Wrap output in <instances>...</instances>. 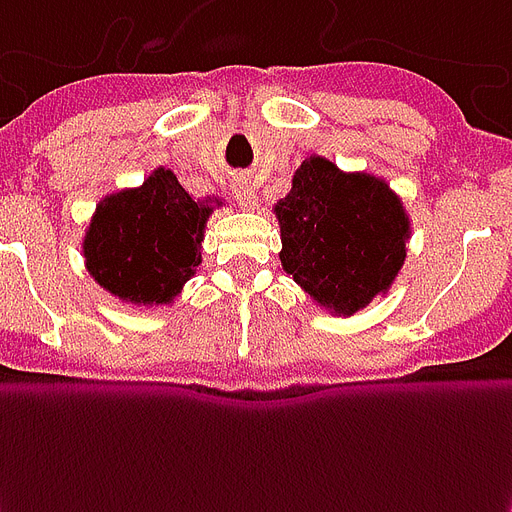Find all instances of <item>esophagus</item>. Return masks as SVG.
I'll return each instance as SVG.
<instances>
[{
  "label": "esophagus",
  "mask_w": 512,
  "mask_h": 512,
  "mask_svg": "<svg viewBox=\"0 0 512 512\" xmlns=\"http://www.w3.org/2000/svg\"><path fill=\"white\" fill-rule=\"evenodd\" d=\"M235 198H238V204L243 209H256L259 206V196H256V190H253V185L248 180H238L235 183Z\"/></svg>",
  "instance_id": "1"
}]
</instances>
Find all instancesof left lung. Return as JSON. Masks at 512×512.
<instances>
[{
	"mask_svg": "<svg viewBox=\"0 0 512 512\" xmlns=\"http://www.w3.org/2000/svg\"><path fill=\"white\" fill-rule=\"evenodd\" d=\"M280 261L335 316H353L384 295L405 261L411 222L392 188L366 172H342L324 156L295 170L277 201Z\"/></svg>",
	"mask_w": 512,
	"mask_h": 512,
	"instance_id": "left-lung-1",
	"label": "left lung"
}]
</instances>
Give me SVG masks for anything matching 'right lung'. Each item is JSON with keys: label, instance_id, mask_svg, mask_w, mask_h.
I'll return each instance as SVG.
<instances>
[{"label": "right lung", "instance_id": "right-lung-1", "mask_svg": "<svg viewBox=\"0 0 512 512\" xmlns=\"http://www.w3.org/2000/svg\"><path fill=\"white\" fill-rule=\"evenodd\" d=\"M219 204L193 201L175 172L156 167L143 185L96 206L83 240L88 274L125 303H172L201 264L206 219Z\"/></svg>", "mask_w": 512, "mask_h": 512}]
</instances>
